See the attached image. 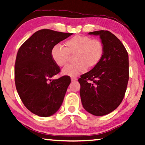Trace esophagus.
Here are the masks:
<instances>
[{
	"label": "esophagus",
	"instance_id": "esophagus-1",
	"mask_svg": "<svg viewBox=\"0 0 145 145\" xmlns=\"http://www.w3.org/2000/svg\"><path fill=\"white\" fill-rule=\"evenodd\" d=\"M78 79L76 78H75V77H71V82H75V81H76Z\"/></svg>",
	"mask_w": 145,
	"mask_h": 145
}]
</instances>
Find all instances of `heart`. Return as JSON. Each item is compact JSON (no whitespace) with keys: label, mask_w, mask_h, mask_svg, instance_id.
Here are the masks:
<instances>
[{"label":"heart","mask_w":145,"mask_h":145,"mask_svg":"<svg viewBox=\"0 0 145 145\" xmlns=\"http://www.w3.org/2000/svg\"><path fill=\"white\" fill-rule=\"evenodd\" d=\"M66 47L57 44L52 50V57L56 64L63 66L68 61L69 53L76 52L75 63L63 67L62 73L69 76H77L83 74L89 66L95 65L101 59L103 46L97 39H91L86 36H76L67 40Z\"/></svg>","instance_id":"b5f03b06"}]
</instances>
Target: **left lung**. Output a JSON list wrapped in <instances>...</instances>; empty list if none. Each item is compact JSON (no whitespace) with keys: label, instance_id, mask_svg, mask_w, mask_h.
Instances as JSON below:
<instances>
[{"label":"left lung","instance_id":"8db88e82","mask_svg":"<svg viewBox=\"0 0 145 145\" xmlns=\"http://www.w3.org/2000/svg\"><path fill=\"white\" fill-rule=\"evenodd\" d=\"M99 36L103 46L101 59L78 80L82 105L91 114L103 116L122 102L129 78V56L120 40L107 30L89 32Z\"/></svg>","mask_w":145,"mask_h":145}]
</instances>
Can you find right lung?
I'll return each mask as SVG.
<instances>
[{
    "mask_svg": "<svg viewBox=\"0 0 145 145\" xmlns=\"http://www.w3.org/2000/svg\"><path fill=\"white\" fill-rule=\"evenodd\" d=\"M71 33L42 29L36 32L19 48L14 66L16 88L25 107L40 117L58 111L69 85L67 76L52 80L60 71L52 57L56 44Z\"/></svg>",
    "mask_w": 145,
    "mask_h": 145,
    "instance_id": "add662e5",
    "label": "right lung"
}]
</instances>
